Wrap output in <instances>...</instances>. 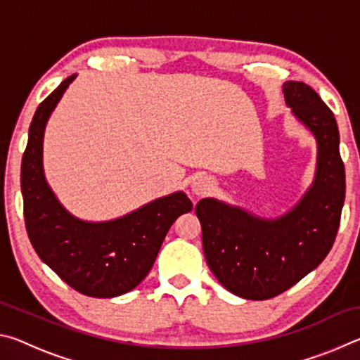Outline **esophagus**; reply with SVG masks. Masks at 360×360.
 Wrapping results in <instances>:
<instances>
[{"instance_id": "obj_1", "label": "esophagus", "mask_w": 360, "mask_h": 360, "mask_svg": "<svg viewBox=\"0 0 360 360\" xmlns=\"http://www.w3.org/2000/svg\"><path fill=\"white\" fill-rule=\"evenodd\" d=\"M208 188H210L208 182H205V181H202V179L195 181L193 184H192V191H193L195 195H205L206 192H208Z\"/></svg>"}]
</instances>
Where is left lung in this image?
<instances>
[{"instance_id":"1","label":"left lung","mask_w":360,"mask_h":360,"mask_svg":"<svg viewBox=\"0 0 360 360\" xmlns=\"http://www.w3.org/2000/svg\"><path fill=\"white\" fill-rule=\"evenodd\" d=\"M288 105L318 139L313 187L288 214L268 221L217 200L195 206L205 257L225 289L248 300L283 294L330 252L340 227L346 178L337 120L308 84L288 81Z\"/></svg>"}]
</instances>
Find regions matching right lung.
<instances>
[{
	"label": "right lung",
	"instance_id": "1",
	"mask_svg": "<svg viewBox=\"0 0 360 360\" xmlns=\"http://www.w3.org/2000/svg\"><path fill=\"white\" fill-rule=\"evenodd\" d=\"M76 75L36 109L22 158L23 216L39 259L72 289L89 297L125 294L148 276L173 222L192 211L182 192L143 206L111 222H82L57 202L42 173V136L47 119Z\"/></svg>",
	"mask_w": 360,
	"mask_h": 360
}]
</instances>
